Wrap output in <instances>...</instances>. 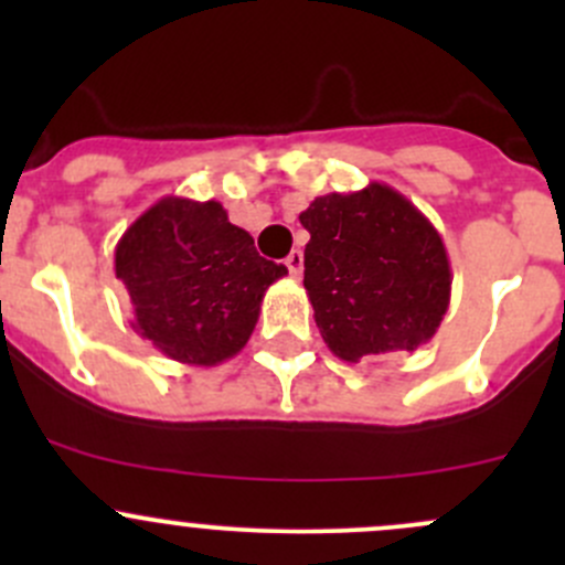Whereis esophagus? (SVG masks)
I'll return each instance as SVG.
<instances>
[{"label":"esophagus","instance_id":"34e87169","mask_svg":"<svg viewBox=\"0 0 565 565\" xmlns=\"http://www.w3.org/2000/svg\"><path fill=\"white\" fill-rule=\"evenodd\" d=\"M287 267H289V276L298 278L300 273H303V250H300V248H292V250H289V256H287Z\"/></svg>","mask_w":565,"mask_h":565}]
</instances>
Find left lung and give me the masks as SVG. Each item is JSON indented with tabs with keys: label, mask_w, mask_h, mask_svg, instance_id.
<instances>
[{
	"label": "left lung",
	"mask_w": 565,
	"mask_h": 565,
	"mask_svg": "<svg viewBox=\"0 0 565 565\" xmlns=\"http://www.w3.org/2000/svg\"><path fill=\"white\" fill-rule=\"evenodd\" d=\"M303 287L335 358L418 350L451 303V262L431 221L385 182L324 193L300 213Z\"/></svg>",
	"instance_id": "obj_1"
}]
</instances>
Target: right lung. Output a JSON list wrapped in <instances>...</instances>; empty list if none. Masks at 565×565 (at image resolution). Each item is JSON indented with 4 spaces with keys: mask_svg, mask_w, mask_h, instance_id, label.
<instances>
[{
    "mask_svg": "<svg viewBox=\"0 0 565 565\" xmlns=\"http://www.w3.org/2000/svg\"><path fill=\"white\" fill-rule=\"evenodd\" d=\"M114 273L141 339L177 363L218 366L246 347L267 287L287 267L256 254L215 199L163 196L119 237Z\"/></svg>",
    "mask_w": 565,
    "mask_h": 565,
    "instance_id": "add662e5",
    "label": "right lung"
}]
</instances>
